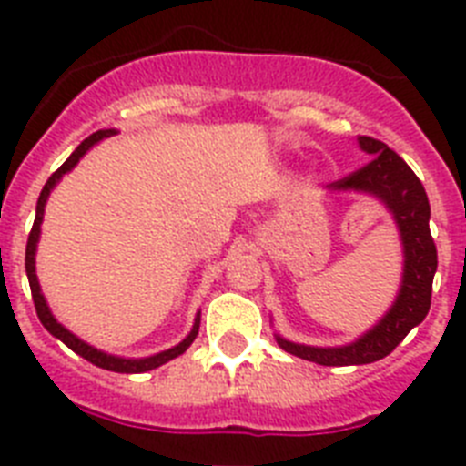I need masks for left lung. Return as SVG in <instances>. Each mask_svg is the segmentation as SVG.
Here are the masks:
<instances>
[{"mask_svg": "<svg viewBox=\"0 0 466 466\" xmlns=\"http://www.w3.org/2000/svg\"><path fill=\"white\" fill-rule=\"evenodd\" d=\"M360 149L371 156L361 170L329 184L331 193H366L378 198L392 214L403 252V273L390 310L360 339L336 348L294 343L275 333L279 348L300 360L322 366H357L382 360L401 343L430 312L431 282L436 273V245L430 233V200L415 172L387 144L357 137Z\"/></svg>", "mask_w": 466, "mask_h": 466, "instance_id": "obj_1", "label": "left lung"}]
</instances>
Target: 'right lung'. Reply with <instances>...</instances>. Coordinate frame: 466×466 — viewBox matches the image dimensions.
Segmentation results:
<instances>
[{
  "mask_svg": "<svg viewBox=\"0 0 466 466\" xmlns=\"http://www.w3.org/2000/svg\"><path fill=\"white\" fill-rule=\"evenodd\" d=\"M111 135H116V130H114V127H109V130H97V133H93L90 137H86L84 142H81L79 147L74 149V154L65 160L63 166L57 167V170L48 177V182L44 184L39 200H36L35 226H32L30 238H27V249H25V270H27V279H30V289H32V299H35L36 315H39L41 324H44V329H46L51 336H56L57 340H63L69 350H74L76 355H81L84 360H88L90 364L100 366V369H106V371L144 373V371H151V369H158V366L167 364V361L175 360V357H179V355H184V352L191 348V343L196 340V336H198V329H200V312H196V319H193V327H191V331H188L187 339H184L182 343H177L175 348L163 350V352H156V355H151V357H137V360H135V357L109 355V352H105V350H97L95 345L81 340L76 333H72L67 327H65V324L57 322L56 315H53L51 308H48L46 299H44V294H41L39 278H36V245H39V238H41V221H44V208H46V203H48V196H51L53 188L60 184V179H63L67 172H72L74 167H76V163H79V160L84 158L90 149H93L95 144L102 142L105 137H111Z\"/></svg>",
  "mask_w": 466,
  "mask_h": 466,
  "instance_id": "1",
  "label": "right lung"
}]
</instances>
